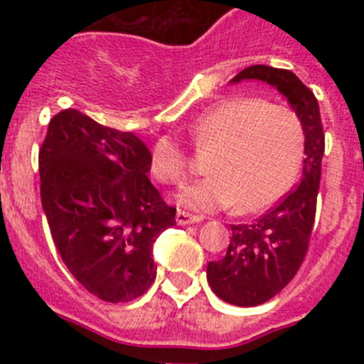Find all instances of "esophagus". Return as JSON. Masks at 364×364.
<instances>
[{"instance_id": "esophagus-1", "label": "esophagus", "mask_w": 364, "mask_h": 364, "mask_svg": "<svg viewBox=\"0 0 364 364\" xmlns=\"http://www.w3.org/2000/svg\"><path fill=\"white\" fill-rule=\"evenodd\" d=\"M202 217H197V215H191L188 211H182L178 210L176 211V222H178L180 226H188V224H197L200 222Z\"/></svg>"}]
</instances>
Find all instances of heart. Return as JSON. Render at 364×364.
I'll use <instances>...</instances> for the list:
<instances>
[{
    "instance_id": "heart-1",
    "label": "heart",
    "mask_w": 364,
    "mask_h": 364,
    "mask_svg": "<svg viewBox=\"0 0 364 364\" xmlns=\"http://www.w3.org/2000/svg\"><path fill=\"white\" fill-rule=\"evenodd\" d=\"M198 154H211V176L176 195L180 205L198 213L237 204L239 213H253L288 191L299 171L304 134L290 107L269 105L262 98H228L205 109L191 127ZM151 175L162 184H182L189 159L171 138L151 149Z\"/></svg>"
}]
</instances>
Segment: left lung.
Wrapping results in <instances>:
<instances>
[{
    "mask_svg": "<svg viewBox=\"0 0 364 364\" xmlns=\"http://www.w3.org/2000/svg\"><path fill=\"white\" fill-rule=\"evenodd\" d=\"M244 80L277 89L299 117L304 133L301 184L252 224H233L224 259L213 260L205 269L217 297L235 306H257L275 297L295 277L306 255L321 182L324 133L317 98L291 70L252 65L240 70L231 83Z\"/></svg>",
    "mask_w": 364,
    "mask_h": 364,
    "instance_id": "left-lung-1",
    "label": "left lung"
}]
</instances>
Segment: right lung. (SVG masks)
Masks as SVG:
<instances>
[{
    "label": "right lung",
    "instance_id": "right-lung-1",
    "mask_svg": "<svg viewBox=\"0 0 364 364\" xmlns=\"http://www.w3.org/2000/svg\"><path fill=\"white\" fill-rule=\"evenodd\" d=\"M151 153L133 133L76 109L58 112L40 149V193L54 246L74 279L105 302H127L156 277L153 242L175 226L147 178Z\"/></svg>",
    "mask_w": 364,
    "mask_h": 364
}]
</instances>
